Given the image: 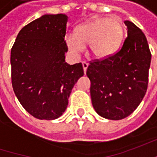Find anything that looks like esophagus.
<instances>
[{
	"label": "esophagus",
	"instance_id": "obj_1",
	"mask_svg": "<svg viewBox=\"0 0 157 157\" xmlns=\"http://www.w3.org/2000/svg\"><path fill=\"white\" fill-rule=\"evenodd\" d=\"M82 65H83L84 72L86 73V70H87V67H88V63L85 62V61H83V62H82Z\"/></svg>",
	"mask_w": 157,
	"mask_h": 157
}]
</instances>
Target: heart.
<instances>
[{
	"mask_svg": "<svg viewBox=\"0 0 157 157\" xmlns=\"http://www.w3.org/2000/svg\"><path fill=\"white\" fill-rule=\"evenodd\" d=\"M125 27L119 17H96L76 28L74 35L65 36V44L73 55L81 53L88 44L90 53L96 58L113 55L121 47Z\"/></svg>",
	"mask_w": 157,
	"mask_h": 157,
	"instance_id": "b5f03b06",
	"label": "heart"
}]
</instances>
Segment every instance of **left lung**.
I'll list each match as a JSON object with an SVG mask.
<instances>
[{
  "label": "left lung",
  "mask_w": 157,
  "mask_h": 157,
  "mask_svg": "<svg viewBox=\"0 0 157 157\" xmlns=\"http://www.w3.org/2000/svg\"><path fill=\"white\" fill-rule=\"evenodd\" d=\"M124 23L128 36L121 50L103 59L90 61L86 75L91 81L93 106L101 117L121 120L137 108L147 92L151 53L141 29Z\"/></svg>",
  "instance_id": "8db88e82"
}]
</instances>
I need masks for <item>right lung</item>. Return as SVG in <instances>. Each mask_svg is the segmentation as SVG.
I'll return each instance as SVG.
<instances>
[{
  "label": "right lung",
  "instance_id": "1",
  "mask_svg": "<svg viewBox=\"0 0 157 157\" xmlns=\"http://www.w3.org/2000/svg\"><path fill=\"white\" fill-rule=\"evenodd\" d=\"M67 16L44 15L29 22L17 35L11 49V80L15 96L39 120L60 117L78 79L81 63L65 62Z\"/></svg>",
  "mask_w": 157,
  "mask_h": 157
}]
</instances>
